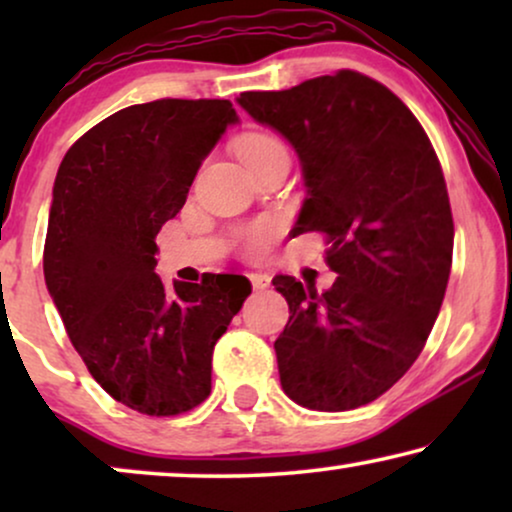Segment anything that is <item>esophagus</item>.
<instances>
[{
  "instance_id": "1",
  "label": "esophagus",
  "mask_w": 512,
  "mask_h": 512,
  "mask_svg": "<svg viewBox=\"0 0 512 512\" xmlns=\"http://www.w3.org/2000/svg\"><path fill=\"white\" fill-rule=\"evenodd\" d=\"M249 282H251V286H254L256 291H263V289H268V286H270V277L263 275V272H251Z\"/></svg>"
}]
</instances>
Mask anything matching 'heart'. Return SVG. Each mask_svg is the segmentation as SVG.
<instances>
[{
	"mask_svg": "<svg viewBox=\"0 0 512 512\" xmlns=\"http://www.w3.org/2000/svg\"><path fill=\"white\" fill-rule=\"evenodd\" d=\"M237 151L247 163L254 167L270 163L277 158H289V149H286L284 139L270 130H251L237 142ZM277 237V223L275 221H258L254 226L244 228L240 235V251L244 258H258L270 249V244Z\"/></svg>",
	"mask_w": 512,
	"mask_h": 512,
	"instance_id": "heart-1",
	"label": "heart"
}]
</instances>
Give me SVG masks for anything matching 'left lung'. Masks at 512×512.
I'll list each match as a JSON object with an SVG mask.
<instances>
[{"mask_svg":"<svg viewBox=\"0 0 512 512\" xmlns=\"http://www.w3.org/2000/svg\"><path fill=\"white\" fill-rule=\"evenodd\" d=\"M237 102L298 151L310 198L293 233L324 235L338 272L324 293L272 279L291 314L275 340L284 394L310 410L361 408L408 373L443 305L454 244L443 167L415 114L354 69Z\"/></svg>","mask_w":512,"mask_h":512,"instance_id":"left-lung-1","label":"left lung"}]
</instances>
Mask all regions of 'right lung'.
<instances>
[{
    "label": "right lung",
    "mask_w": 512,
    "mask_h": 512,
    "mask_svg": "<svg viewBox=\"0 0 512 512\" xmlns=\"http://www.w3.org/2000/svg\"><path fill=\"white\" fill-rule=\"evenodd\" d=\"M235 121L228 100L132 104L76 139L55 177L48 293L88 373L142 415H184L205 401L214 345L251 293L242 275L167 289L153 272L156 235Z\"/></svg>",
    "instance_id": "1"
}]
</instances>
